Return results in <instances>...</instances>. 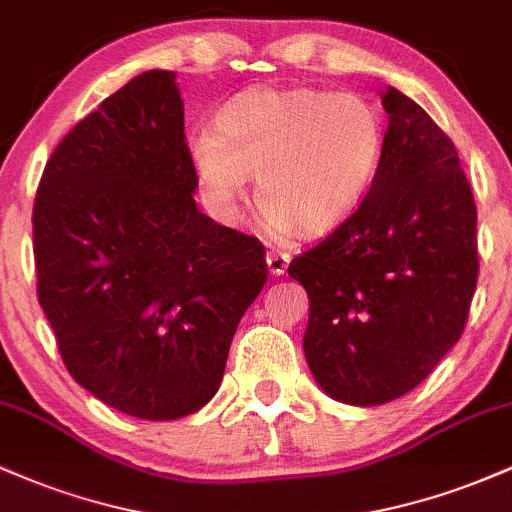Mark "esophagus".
I'll use <instances>...</instances> for the list:
<instances>
[{
    "instance_id": "34e87169",
    "label": "esophagus",
    "mask_w": 512,
    "mask_h": 512,
    "mask_svg": "<svg viewBox=\"0 0 512 512\" xmlns=\"http://www.w3.org/2000/svg\"><path fill=\"white\" fill-rule=\"evenodd\" d=\"M291 262V255L284 250H269L267 252V267H269V274L274 276H281L286 272V267H289Z\"/></svg>"
}]
</instances>
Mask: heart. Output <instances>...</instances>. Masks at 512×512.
I'll list each match as a JSON object with an SVG mask.
<instances>
[{"label": "heart", "instance_id": "b5f03b06", "mask_svg": "<svg viewBox=\"0 0 512 512\" xmlns=\"http://www.w3.org/2000/svg\"><path fill=\"white\" fill-rule=\"evenodd\" d=\"M383 149V115L366 98L260 86L223 105L214 134L190 142V161L219 209L233 207L257 175V202L274 226L320 238L363 202Z\"/></svg>", "mask_w": 512, "mask_h": 512}]
</instances>
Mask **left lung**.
I'll list each match as a JSON object with an SVG mask.
<instances>
[{"label":"left lung","instance_id":"1","mask_svg":"<svg viewBox=\"0 0 512 512\" xmlns=\"http://www.w3.org/2000/svg\"><path fill=\"white\" fill-rule=\"evenodd\" d=\"M385 149L354 214L289 264L310 298L305 358L327 395L375 407L424 383L467 325L477 204L455 144L397 88Z\"/></svg>","mask_w":512,"mask_h":512}]
</instances>
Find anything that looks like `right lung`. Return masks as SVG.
Listing matches in <instances>:
<instances>
[{"label":"right lung","instance_id":"add662e5","mask_svg":"<svg viewBox=\"0 0 512 512\" xmlns=\"http://www.w3.org/2000/svg\"><path fill=\"white\" fill-rule=\"evenodd\" d=\"M175 74L134 76L52 151L33 204L43 305L69 375L129 416L173 421L219 390L264 245L197 209Z\"/></svg>","mask_w":512,"mask_h":512}]
</instances>
